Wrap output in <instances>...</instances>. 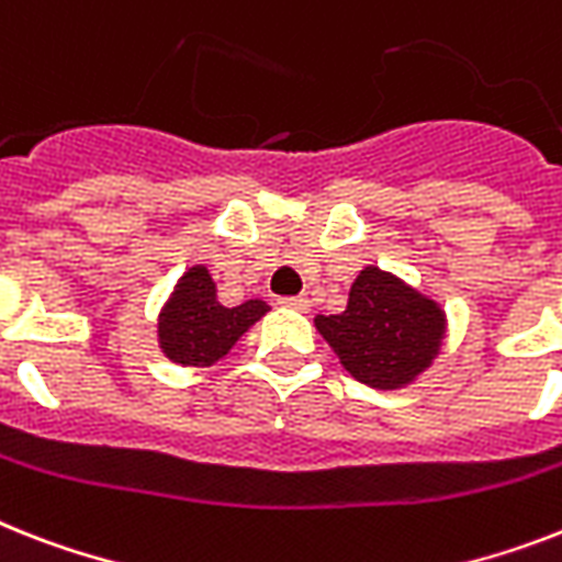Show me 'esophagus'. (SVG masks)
Returning <instances> with one entry per match:
<instances>
[{"label": "esophagus", "mask_w": 562, "mask_h": 562, "mask_svg": "<svg viewBox=\"0 0 562 562\" xmlns=\"http://www.w3.org/2000/svg\"><path fill=\"white\" fill-rule=\"evenodd\" d=\"M282 305H289V308H296V312H308V296H285Z\"/></svg>", "instance_id": "esophagus-1"}]
</instances>
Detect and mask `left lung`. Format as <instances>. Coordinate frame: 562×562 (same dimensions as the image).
<instances>
[{
	"instance_id": "obj_1",
	"label": "left lung",
	"mask_w": 562,
	"mask_h": 562,
	"mask_svg": "<svg viewBox=\"0 0 562 562\" xmlns=\"http://www.w3.org/2000/svg\"><path fill=\"white\" fill-rule=\"evenodd\" d=\"M314 326L355 381L372 390H404L441 352L447 314L401 277L367 266L344 312L317 314Z\"/></svg>"
}]
</instances>
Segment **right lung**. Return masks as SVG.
I'll use <instances>...</instances> for the list:
<instances>
[{
    "mask_svg": "<svg viewBox=\"0 0 562 562\" xmlns=\"http://www.w3.org/2000/svg\"><path fill=\"white\" fill-rule=\"evenodd\" d=\"M216 291L207 266H193L181 273L172 294L161 305L158 346L178 367H213L254 323L271 312L266 300H245L241 305L227 308L218 303Z\"/></svg>",
    "mask_w": 562,
    "mask_h": 562,
    "instance_id": "add662e5",
    "label": "right lung"
}]
</instances>
